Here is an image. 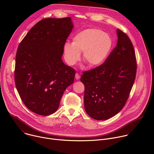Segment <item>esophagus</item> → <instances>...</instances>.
<instances>
[{
    "label": "esophagus",
    "mask_w": 154,
    "mask_h": 154,
    "mask_svg": "<svg viewBox=\"0 0 154 154\" xmlns=\"http://www.w3.org/2000/svg\"><path fill=\"white\" fill-rule=\"evenodd\" d=\"M75 79H76L77 80H79V79H80V75L79 74V73H76V74H75Z\"/></svg>",
    "instance_id": "obj_1"
}]
</instances>
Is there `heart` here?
I'll return each mask as SVG.
<instances>
[{
	"instance_id": "obj_1",
	"label": "heart",
	"mask_w": 154,
	"mask_h": 154,
	"mask_svg": "<svg viewBox=\"0 0 154 154\" xmlns=\"http://www.w3.org/2000/svg\"><path fill=\"white\" fill-rule=\"evenodd\" d=\"M112 37L97 29H88L78 33L72 39V45L66 43L64 47L66 62L73 65L80 59L83 52V61L89 68L102 64L108 57L113 46Z\"/></svg>"
}]
</instances>
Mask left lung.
Segmentation results:
<instances>
[{
    "instance_id": "8db88e82",
    "label": "left lung",
    "mask_w": 154,
    "mask_h": 154,
    "mask_svg": "<svg viewBox=\"0 0 154 154\" xmlns=\"http://www.w3.org/2000/svg\"><path fill=\"white\" fill-rule=\"evenodd\" d=\"M116 46L97 67L83 72L84 105L86 113L96 120H106L124 106L135 80L137 60L128 36L117 29Z\"/></svg>"
}]
</instances>
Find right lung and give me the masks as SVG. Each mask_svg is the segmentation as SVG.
Here are the masks:
<instances>
[{"label": "right lung", "instance_id": "right-lung-1", "mask_svg": "<svg viewBox=\"0 0 154 154\" xmlns=\"http://www.w3.org/2000/svg\"><path fill=\"white\" fill-rule=\"evenodd\" d=\"M73 24L70 17L39 21L20 42L16 55L14 82L25 105L42 116L55 112L75 70L61 56Z\"/></svg>", "mask_w": 154, "mask_h": 154}]
</instances>
